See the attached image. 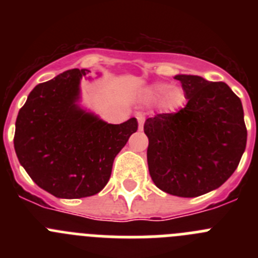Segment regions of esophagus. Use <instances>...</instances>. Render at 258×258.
Here are the masks:
<instances>
[{"label": "esophagus", "instance_id": "34e87169", "mask_svg": "<svg viewBox=\"0 0 258 258\" xmlns=\"http://www.w3.org/2000/svg\"><path fill=\"white\" fill-rule=\"evenodd\" d=\"M137 120H138V125H140V129L143 127V122H145V116L142 113H137Z\"/></svg>", "mask_w": 258, "mask_h": 258}]
</instances>
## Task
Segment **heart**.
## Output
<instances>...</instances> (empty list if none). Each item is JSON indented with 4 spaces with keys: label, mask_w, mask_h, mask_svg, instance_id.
<instances>
[{
    "label": "heart",
    "mask_w": 258,
    "mask_h": 258,
    "mask_svg": "<svg viewBox=\"0 0 258 258\" xmlns=\"http://www.w3.org/2000/svg\"><path fill=\"white\" fill-rule=\"evenodd\" d=\"M150 95L154 101L164 99L165 107L169 111H177L183 106L186 97L181 88L172 86L166 83H156L150 88Z\"/></svg>",
    "instance_id": "b5f03b06"
}]
</instances>
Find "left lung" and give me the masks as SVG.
<instances>
[{
	"label": "left lung",
	"instance_id": "8db88e82",
	"mask_svg": "<svg viewBox=\"0 0 258 258\" xmlns=\"http://www.w3.org/2000/svg\"><path fill=\"white\" fill-rule=\"evenodd\" d=\"M187 104L177 113L145 121L147 163L161 191L197 198L222 186L238 168L247 145L241 102L225 83L177 75Z\"/></svg>",
	"mask_w": 258,
	"mask_h": 258
}]
</instances>
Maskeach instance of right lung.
<instances>
[{"mask_svg":"<svg viewBox=\"0 0 258 258\" xmlns=\"http://www.w3.org/2000/svg\"><path fill=\"white\" fill-rule=\"evenodd\" d=\"M68 70L29 93L15 122L14 147L38 187L60 199L92 197L111 177L116 155L138 129L136 117L108 124L81 106V79Z\"/></svg>","mask_w":258,"mask_h":258,"instance_id":"obj_1","label":"right lung"}]
</instances>
